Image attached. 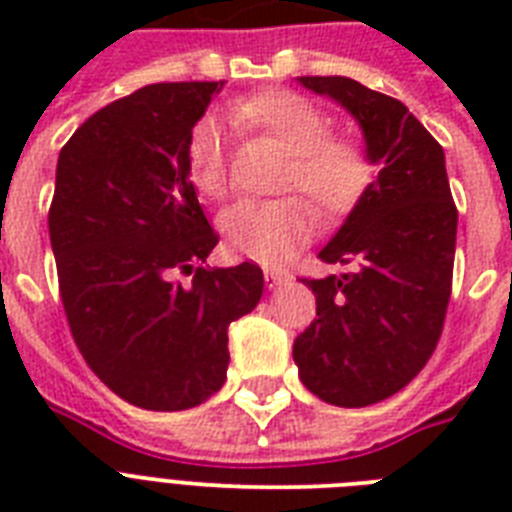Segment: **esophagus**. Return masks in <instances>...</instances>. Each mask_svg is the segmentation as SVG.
Masks as SVG:
<instances>
[{
    "label": "esophagus",
    "mask_w": 512,
    "mask_h": 512,
    "mask_svg": "<svg viewBox=\"0 0 512 512\" xmlns=\"http://www.w3.org/2000/svg\"><path fill=\"white\" fill-rule=\"evenodd\" d=\"M265 284H268V287H281V284H287L289 281V276L284 271H279V268H265Z\"/></svg>",
    "instance_id": "obj_1"
}]
</instances>
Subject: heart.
Wrapping results in <instances>:
<instances>
[{"instance_id": "1", "label": "heart", "mask_w": 512, "mask_h": 512, "mask_svg": "<svg viewBox=\"0 0 512 512\" xmlns=\"http://www.w3.org/2000/svg\"><path fill=\"white\" fill-rule=\"evenodd\" d=\"M231 116L236 124L263 132L287 151L279 191H303L317 204L319 215L329 220L350 215L372 188L374 162L366 148L353 138L332 135L329 116L313 100L287 90L260 92L239 100ZM185 170L204 199H223L228 191L225 138L212 116L193 127ZM310 202L295 193L236 201L217 223L225 247L257 263H279L311 239L316 210Z\"/></svg>"}]
</instances>
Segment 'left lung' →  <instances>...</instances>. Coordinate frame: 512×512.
Here are the masks:
<instances>
[{
    "label": "left lung",
    "mask_w": 512,
    "mask_h": 512,
    "mask_svg": "<svg viewBox=\"0 0 512 512\" xmlns=\"http://www.w3.org/2000/svg\"><path fill=\"white\" fill-rule=\"evenodd\" d=\"M300 84L356 116L380 175L319 252L348 271L303 279L316 319L292 356L313 396L369 406L406 388L436 350L452 295L457 207L444 148L401 100L348 76H300Z\"/></svg>",
    "instance_id": "obj_1"
}]
</instances>
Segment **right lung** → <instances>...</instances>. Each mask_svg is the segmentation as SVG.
I'll use <instances>...</instances> for the list:
<instances>
[{"label": "right lung", "instance_id": "right-lung-1", "mask_svg": "<svg viewBox=\"0 0 512 512\" xmlns=\"http://www.w3.org/2000/svg\"><path fill=\"white\" fill-rule=\"evenodd\" d=\"M220 90L148 84L92 114L58 156L47 223L68 327L92 372L151 412L191 409L223 388L228 327L263 295L255 263L201 268L217 233L185 148Z\"/></svg>", "mask_w": 512, "mask_h": 512}]
</instances>
